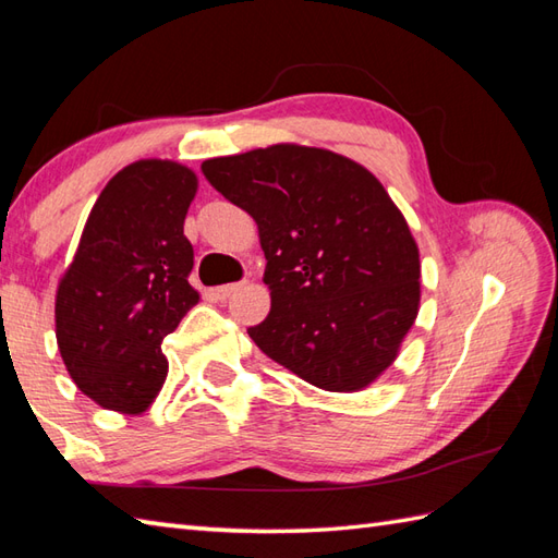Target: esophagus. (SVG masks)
Masks as SVG:
<instances>
[{
    "label": "esophagus",
    "instance_id": "34e87169",
    "mask_svg": "<svg viewBox=\"0 0 558 558\" xmlns=\"http://www.w3.org/2000/svg\"><path fill=\"white\" fill-rule=\"evenodd\" d=\"M242 286H244V282H230V286H220V288L213 290V298L220 300V302H228V300L232 298V294H234L236 290H240Z\"/></svg>",
    "mask_w": 558,
    "mask_h": 558
}]
</instances>
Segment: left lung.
Returning a JSON list of instances; mask_svg holds the SVG:
<instances>
[{
  "label": "left lung",
  "instance_id": "left-lung-1",
  "mask_svg": "<svg viewBox=\"0 0 558 558\" xmlns=\"http://www.w3.org/2000/svg\"><path fill=\"white\" fill-rule=\"evenodd\" d=\"M201 172L258 225L270 314L248 338L316 388L369 386L420 306L417 244L381 182L338 153L290 144Z\"/></svg>",
  "mask_w": 558,
  "mask_h": 558
}]
</instances>
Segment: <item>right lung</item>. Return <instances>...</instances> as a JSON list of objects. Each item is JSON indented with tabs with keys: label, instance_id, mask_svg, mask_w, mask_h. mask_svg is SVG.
<instances>
[{
	"label": "right lung",
	"instance_id": "right-lung-1",
	"mask_svg": "<svg viewBox=\"0 0 558 558\" xmlns=\"http://www.w3.org/2000/svg\"><path fill=\"white\" fill-rule=\"evenodd\" d=\"M196 174L138 160L102 189L57 290V345L74 384L108 410L144 412L168 376L160 342L198 302L184 218Z\"/></svg>",
	"mask_w": 558,
	"mask_h": 558
}]
</instances>
